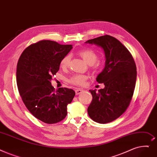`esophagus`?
<instances>
[{
  "label": "esophagus",
  "mask_w": 157,
  "mask_h": 157,
  "mask_svg": "<svg viewBox=\"0 0 157 157\" xmlns=\"http://www.w3.org/2000/svg\"><path fill=\"white\" fill-rule=\"evenodd\" d=\"M75 92H76V95H78V94H80L81 92H83V90L82 89H80V88H78V89L75 90Z\"/></svg>",
  "instance_id": "esophagus-1"
}]
</instances>
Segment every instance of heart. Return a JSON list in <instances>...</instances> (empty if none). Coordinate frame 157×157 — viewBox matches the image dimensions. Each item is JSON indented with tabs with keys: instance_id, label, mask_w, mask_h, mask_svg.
Listing matches in <instances>:
<instances>
[{
	"instance_id": "obj_1",
	"label": "heart",
	"mask_w": 157,
	"mask_h": 157,
	"mask_svg": "<svg viewBox=\"0 0 157 157\" xmlns=\"http://www.w3.org/2000/svg\"><path fill=\"white\" fill-rule=\"evenodd\" d=\"M78 55L80 56L86 63L88 65H92L94 70H99L101 67V64L97 62L98 54L90 49H83L78 51ZM71 61L70 55L65 56L60 61V66L62 69H66L69 65ZM88 76L83 74H74L69 79L68 81L74 85H83Z\"/></svg>"
}]
</instances>
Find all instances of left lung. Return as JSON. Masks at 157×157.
Returning <instances> with one entry per match:
<instances>
[{
  "instance_id": "1",
  "label": "left lung",
  "mask_w": 157,
  "mask_h": 157,
  "mask_svg": "<svg viewBox=\"0 0 157 157\" xmlns=\"http://www.w3.org/2000/svg\"><path fill=\"white\" fill-rule=\"evenodd\" d=\"M103 49L106 63L104 70L96 79L105 88L90 90L92 100L88 107L89 117L100 124L119 118L128 108L133 95L137 67L132 54L115 38L104 35L88 40Z\"/></svg>"
}]
</instances>
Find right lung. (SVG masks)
<instances>
[{
  "label": "right lung",
  "instance_id": "1",
  "mask_svg": "<svg viewBox=\"0 0 157 157\" xmlns=\"http://www.w3.org/2000/svg\"><path fill=\"white\" fill-rule=\"evenodd\" d=\"M51 40H40L28 46L17 67L19 94L30 113L47 124H55L67 116V106L75 92L67 88L55 90L52 77L59 71L60 61L72 49Z\"/></svg>",
  "mask_w": 157,
  "mask_h": 157
}]
</instances>
